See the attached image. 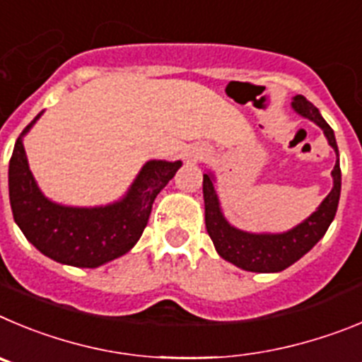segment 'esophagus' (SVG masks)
<instances>
[{
  "label": "esophagus",
  "instance_id": "obj_1",
  "mask_svg": "<svg viewBox=\"0 0 362 362\" xmlns=\"http://www.w3.org/2000/svg\"><path fill=\"white\" fill-rule=\"evenodd\" d=\"M187 157L191 158V160H200V158L205 157V149H202V148L191 149V151H189Z\"/></svg>",
  "mask_w": 362,
  "mask_h": 362
}]
</instances>
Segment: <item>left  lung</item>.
Wrapping results in <instances>:
<instances>
[{
	"instance_id": "1",
	"label": "left lung",
	"mask_w": 362,
	"mask_h": 362,
	"mask_svg": "<svg viewBox=\"0 0 362 362\" xmlns=\"http://www.w3.org/2000/svg\"><path fill=\"white\" fill-rule=\"evenodd\" d=\"M292 108L296 113L312 120L323 129L325 136L328 139V144L334 148L335 155H337V162L332 169L334 187L328 193V197L321 202L317 211L312 213L303 223L279 234H254L236 229L221 214L218 194L214 191L213 175H204L205 227H207V233H209L211 240L216 247V252L221 258L240 267V269L249 270V272H279V270H285L286 267L298 262L299 258H303L325 236L335 216L337 204H339L341 168L339 149H337V142H335L334 129L328 126V122L321 117L314 104L303 95L294 97Z\"/></svg>"
}]
</instances>
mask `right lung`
I'll use <instances>...</instances> for the list:
<instances>
[{
	"label": "right lung",
	"mask_w": 362,
	"mask_h": 362,
	"mask_svg": "<svg viewBox=\"0 0 362 362\" xmlns=\"http://www.w3.org/2000/svg\"><path fill=\"white\" fill-rule=\"evenodd\" d=\"M16 141L8 164V197L16 223L28 242L54 262L95 269L128 252L148 226L153 202L175 177L182 162L149 160L122 200L104 207H68L48 200L28 168L23 136Z\"/></svg>",
	"instance_id": "add662e5"
}]
</instances>
